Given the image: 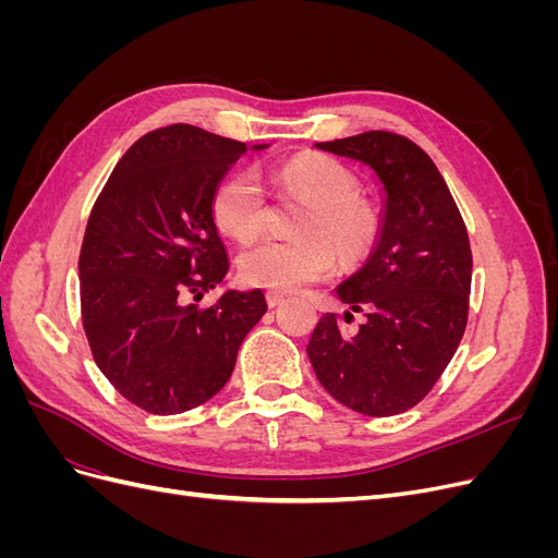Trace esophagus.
I'll list each match as a JSON object with an SVG mask.
<instances>
[{
	"instance_id": "1",
	"label": "esophagus",
	"mask_w": 558,
	"mask_h": 558,
	"mask_svg": "<svg viewBox=\"0 0 558 558\" xmlns=\"http://www.w3.org/2000/svg\"><path fill=\"white\" fill-rule=\"evenodd\" d=\"M265 300H267V305H269V307H279L281 302H283V293L267 291V293H265Z\"/></svg>"
}]
</instances>
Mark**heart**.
I'll list each match as a JSON object with an SVG mask.
<instances>
[{
    "instance_id": "heart-1",
    "label": "heart",
    "mask_w": 558,
    "mask_h": 558,
    "mask_svg": "<svg viewBox=\"0 0 558 558\" xmlns=\"http://www.w3.org/2000/svg\"><path fill=\"white\" fill-rule=\"evenodd\" d=\"M272 179L283 193L310 202L302 216L300 240H269L246 251L240 269L246 283L277 293L300 291L326 279L342 260L365 256L377 234V214L359 199V179L349 167L326 156H295L277 165ZM211 216L218 230L240 244L258 240L267 228V195L256 172L228 174L211 193ZM336 245L332 247L331 244Z\"/></svg>"
}]
</instances>
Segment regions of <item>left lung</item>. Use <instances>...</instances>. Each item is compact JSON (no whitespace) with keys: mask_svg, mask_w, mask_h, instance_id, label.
I'll return each mask as SVG.
<instances>
[{"mask_svg":"<svg viewBox=\"0 0 558 558\" xmlns=\"http://www.w3.org/2000/svg\"><path fill=\"white\" fill-rule=\"evenodd\" d=\"M316 148L373 167L386 202L373 256L337 289L367 320L344 330L340 314L320 316L307 356L320 386L349 410L408 412L442 377L468 326V228L430 156L402 134L369 130Z\"/></svg>","mask_w":558,"mask_h":558,"instance_id":"obj_1","label":"left lung"}]
</instances>
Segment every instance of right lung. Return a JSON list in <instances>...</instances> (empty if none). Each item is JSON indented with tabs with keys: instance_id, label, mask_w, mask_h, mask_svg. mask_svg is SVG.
Instances as JSON below:
<instances>
[{
	"instance_id": "1",
	"label": "right lung",
	"mask_w": 558,
	"mask_h": 558,
	"mask_svg": "<svg viewBox=\"0 0 558 558\" xmlns=\"http://www.w3.org/2000/svg\"><path fill=\"white\" fill-rule=\"evenodd\" d=\"M244 150L195 125L158 128L125 150L93 205L78 256L83 330L116 391L150 414L221 391L267 312L258 289L197 305L228 272L211 193Z\"/></svg>"
}]
</instances>
